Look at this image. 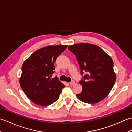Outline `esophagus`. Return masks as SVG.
<instances>
[{
    "mask_svg": "<svg viewBox=\"0 0 132 132\" xmlns=\"http://www.w3.org/2000/svg\"><path fill=\"white\" fill-rule=\"evenodd\" d=\"M75 81H74V80H72L71 82H70V85H75Z\"/></svg>",
    "mask_w": 132,
    "mask_h": 132,
    "instance_id": "1",
    "label": "esophagus"
}]
</instances>
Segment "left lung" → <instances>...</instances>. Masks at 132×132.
<instances>
[{"label":"left lung","instance_id":"left-lung-1","mask_svg":"<svg viewBox=\"0 0 132 132\" xmlns=\"http://www.w3.org/2000/svg\"><path fill=\"white\" fill-rule=\"evenodd\" d=\"M68 49L76 56L82 74L85 71L87 72L79 82L83 89L77 97L88 104L102 101L111 92L116 79L112 59L96 45L79 43Z\"/></svg>","mask_w":132,"mask_h":132}]
</instances>
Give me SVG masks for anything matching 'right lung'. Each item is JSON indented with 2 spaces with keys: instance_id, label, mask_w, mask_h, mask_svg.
<instances>
[{
  "instance_id": "right-lung-1",
  "label": "right lung",
  "mask_w": 132,
  "mask_h": 132,
  "mask_svg": "<svg viewBox=\"0 0 132 132\" xmlns=\"http://www.w3.org/2000/svg\"><path fill=\"white\" fill-rule=\"evenodd\" d=\"M68 46L50 45L36 50L24 62L19 82L27 96L41 106L58 99L64 85L57 77L52 78L56 59Z\"/></svg>"
}]
</instances>
